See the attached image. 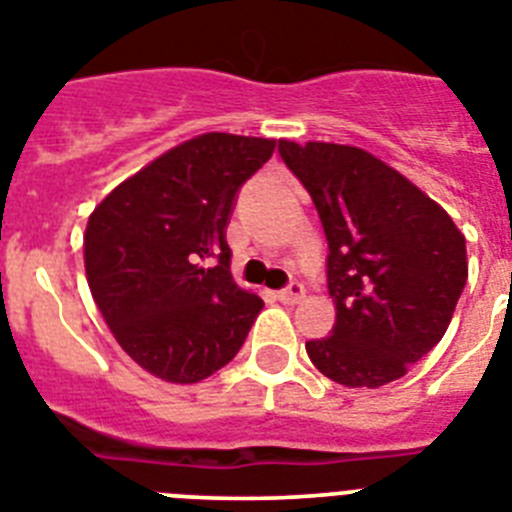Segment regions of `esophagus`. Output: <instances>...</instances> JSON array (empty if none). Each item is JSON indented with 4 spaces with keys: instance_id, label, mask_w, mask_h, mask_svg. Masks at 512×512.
<instances>
[{
    "instance_id": "obj_1",
    "label": "esophagus",
    "mask_w": 512,
    "mask_h": 512,
    "mask_svg": "<svg viewBox=\"0 0 512 512\" xmlns=\"http://www.w3.org/2000/svg\"><path fill=\"white\" fill-rule=\"evenodd\" d=\"M303 298H305V287L298 285V282H292V285L287 287V290L279 292V300H282V303H287V305L300 303V300H303Z\"/></svg>"
}]
</instances>
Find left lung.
I'll list each match as a JSON object with an SVG mask.
<instances>
[{
	"label": "left lung",
	"mask_w": 512,
	"mask_h": 512,
	"mask_svg": "<svg viewBox=\"0 0 512 512\" xmlns=\"http://www.w3.org/2000/svg\"><path fill=\"white\" fill-rule=\"evenodd\" d=\"M329 240L334 334L305 342L310 362L347 388L396 381L443 339L469 277L451 214L399 170L352 144L279 139Z\"/></svg>",
	"instance_id": "1"
}]
</instances>
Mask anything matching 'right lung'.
I'll use <instances>...</instances> for the list:
<instances>
[{"mask_svg":"<svg viewBox=\"0 0 512 512\" xmlns=\"http://www.w3.org/2000/svg\"><path fill=\"white\" fill-rule=\"evenodd\" d=\"M277 142L207 131L121 181L85 227V274L100 316L139 368L199 383L225 368L264 308L235 285L225 240L240 183Z\"/></svg>","mask_w":512,"mask_h":512,"instance_id":"1","label":"right lung"}]
</instances>
